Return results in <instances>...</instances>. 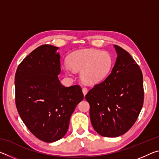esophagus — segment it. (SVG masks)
<instances>
[{
    "mask_svg": "<svg viewBox=\"0 0 159 159\" xmlns=\"http://www.w3.org/2000/svg\"><path fill=\"white\" fill-rule=\"evenodd\" d=\"M82 91H83V95H85L86 94H87V93H88V88H86V87H83V89H82Z\"/></svg>",
    "mask_w": 159,
    "mask_h": 159,
    "instance_id": "obj_1",
    "label": "esophagus"
}]
</instances>
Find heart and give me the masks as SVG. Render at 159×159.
Segmentation results:
<instances>
[{"mask_svg":"<svg viewBox=\"0 0 159 159\" xmlns=\"http://www.w3.org/2000/svg\"><path fill=\"white\" fill-rule=\"evenodd\" d=\"M68 62L64 64V69L67 74L73 73L74 70H81L80 78L83 81L88 84H95L108 76L112 67L113 59L107 52L87 49L71 53Z\"/></svg>","mask_w":159,"mask_h":159,"instance_id":"obj_1","label":"heart"}]
</instances>
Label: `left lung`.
Wrapping results in <instances>:
<instances>
[{"label": "left lung", "instance_id": "obj_1", "mask_svg": "<svg viewBox=\"0 0 159 159\" xmlns=\"http://www.w3.org/2000/svg\"><path fill=\"white\" fill-rule=\"evenodd\" d=\"M117 59L111 72L85 95L91 123L102 136L125 134L138 119L144 102L143 76L127 51L114 45Z\"/></svg>", "mask_w": 159, "mask_h": 159}]
</instances>
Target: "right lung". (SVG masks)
Returning a JSON list of instances; mask_svg holds the SVG:
<instances>
[{"instance_id":"obj_1","label":"right lung","mask_w":159,"mask_h":159,"mask_svg":"<svg viewBox=\"0 0 159 159\" xmlns=\"http://www.w3.org/2000/svg\"><path fill=\"white\" fill-rule=\"evenodd\" d=\"M57 49L48 44L38 47L19 64L15 77L19 114L31 133L45 142L65 135L71 116L84 98L80 85L65 87L59 80Z\"/></svg>"}]
</instances>
